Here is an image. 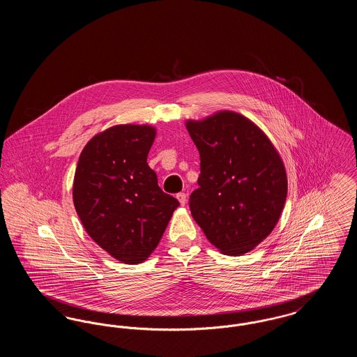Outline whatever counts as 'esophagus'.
<instances>
[{
	"label": "esophagus",
	"instance_id": "1",
	"mask_svg": "<svg viewBox=\"0 0 357 357\" xmlns=\"http://www.w3.org/2000/svg\"><path fill=\"white\" fill-rule=\"evenodd\" d=\"M176 198H178L179 204H182V206H185V204H186L187 195L185 192H179V194H176Z\"/></svg>",
	"mask_w": 357,
	"mask_h": 357
}]
</instances>
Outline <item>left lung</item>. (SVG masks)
I'll return each instance as SVG.
<instances>
[{
    "instance_id": "8db88e82",
    "label": "left lung",
    "mask_w": 357,
    "mask_h": 357,
    "mask_svg": "<svg viewBox=\"0 0 357 357\" xmlns=\"http://www.w3.org/2000/svg\"><path fill=\"white\" fill-rule=\"evenodd\" d=\"M186 127L201 158L191 215L223 255H245L280 220L288 194L284 163L268 136L237 112L188 120Z\"/></svg>"
}]
</instances>
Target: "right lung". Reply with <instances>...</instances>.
<instances>
[{
	"instance_id": "right-lung-1",
	"label": "right lung",
	"mask_w": 357,
	"mask_h": 357,
	"mask_svg": "<svg viewBox=\"0 0 357 357\" xmlns=\"http://www.w3.org/2000/svg\"><path fill=\"white\" fill-rule=\"evenodd\" d=\"M155 135L150 126L111 127L86 143L75 172L73 204L86 233L124 264L147 259L179 206L147 165Z\"/></svg>"
}]
</instances>
